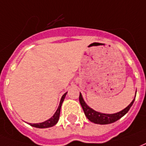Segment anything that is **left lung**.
I'll return each mask as SVG.
<instances>
[{
  "label": "left lung",
  "instance_id": "obj_1",
  "mask_svg": "<svg viewBox=\"0 0 146 146\" xmlns=\"http://www.w3.org/2000/svg\"><path fill=\"white\" fill-rule=\"evenodd\" d=\"M135 95H136V93H135ZM134 100H135V98L132 100V102L130 103V104L126 107V108H124L120 111L115 113V114H105V113L96 111L92 108H91L90 107L84 102L83 96H82L80 92V96H79L80 104L81 105V107H82V108H83L84 115L87 117L89 121H91L92 123H96V124H100V125H105V124H110V123H115L117 120L121 119L130 110L131 106L133 105V102H134Z\"/></svg>",
  "mask_w": 146,
  "mask_h": 146
}]
</instances>
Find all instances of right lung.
<instances>
[{"label": "right lung", "instance_id": "right-lung-1", "mask_svg": "<svg viewBox=\"0 0 146 146\" xmlns=\"http://www.w3.org/2000/svg\"><path fill=\"white\" fill-rule=\"evenodd\" d=\"M67 92H66L65 94L63 95L62 96V99L60 100V104H59V106L57 111H55V113L54 114V115L52 116L50 119H47L46 121L45 122H42V123H30V125L31 126H34V127H36V128H49V127H51V126H54V125L57 124V123L58 122L59 116H60V111H61V107H62V104L63 101L65 100V97H66Z\"/></svg>", "mask_w": 146, "mask_h": 146}]
</instances>
